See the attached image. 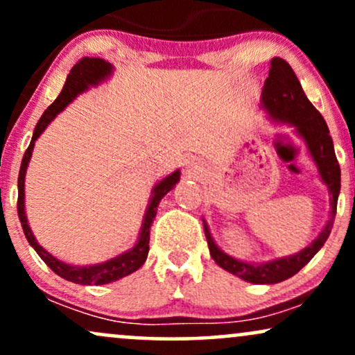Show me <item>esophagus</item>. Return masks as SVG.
Returning <instances> with one entry per match:
<instances>
[{
    "instance_id": "obj_1",
    "label": "esophagus",
    "mask_w": 355,
    "mask_h": 355,
    "mask_svg": "<svg viewBox=\"0 0 355 355\" xmlns=\"http://www.w3.org/2000/svg\"><path fill=\"white\" fill-rule=\"evenodd\" d=\"M185 168H187V172H189V173H198V172H200V166H198V164H195V162H187Z\"/></svg>"
}]
</instances>
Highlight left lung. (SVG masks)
<instances>
[{
	"instance_id": "obj_1",
	"label": "left lung",
	"mask_w": 355,
	"mask_h": 355,
	"mask_svg": "<svg viewBox=\"0 0 355 355\" xmlns=\"http://www.w3.org/2000/svg\"><path fill=\"white\" fill-rule=\"evenodd\" d=\"M260 107L266 110L267 115L277 123L292 126L295 135L304 141L309 157L317 166L320 182L327 187L329 195H331V215H329L327 223L320 230V234L312 240L311 245L302 248L297 254L259 263L247 262V260L235 259V257L225 254L215 243L205 220H202L210 255L217 262V266L245 282L279 284L282 280L291 279L300 268L307 266L331 235L337 211V198L340 193V166L336 158V152H334L327 123L305 96L300 81L297 80L291 64L282 58H272L270 61V71L263 83Z\"/></svg>"
}]
</instances>
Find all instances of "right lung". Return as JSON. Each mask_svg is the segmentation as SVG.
<instances>
[{"instance_id":"1","label":"right lung","mask_w":355,"mask_h":355,"mask_svg":"<svg viewBox=\"0 0 355 355\" xmlns=\"http://www.w3.org/2000/svg\"><path fill=\"white\" fill-rule=\"evenodd\" d=\"M115 68L112 63L101 60V58H83L75 67L71 68L70 75L67 76L64 81V87L61 89L53 103L44 110L42 118L38 120V123L35 126L33 137H31L30 146H28L26 153H24L21 166H19V177H18V217L21 222L24 237H26L30 245L35 248L36 254L42 257V260L46 263L48 267L55 272L56 275H60L61 279L68 280L73 284H81V285H105L116 282V280L123 279V277L133 274L145 263L146 257H148L150 250V227L157 215L158 203L162 198L168 193L170 190L180 182V170H175L170 175H166L165 178H162L160 182L152 189V195H150L148 205H146L144 220H141V229L138 232V239L135 245L128 250L121 252L113 259L105 260L100 263H92V266H73V263H67L63 260L56 259L55 255H51L46 248H43L38 243V240L33 235V232L30 229V223H28L26 217V209H24V178H26V168L30 165L31 155H33L35 141L38 140L40 135L46 130V126L55 120L58 113L63 112L68 105L71 103L76 96L85 93L89 87H98L100 83L107 81L110 76L113 75Z\"/></svg>"}]
</instances>
